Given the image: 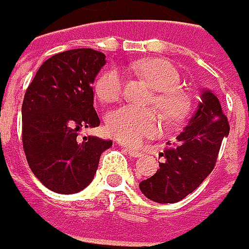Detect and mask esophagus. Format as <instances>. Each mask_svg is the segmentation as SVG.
I'll return each instance as SVG.
<instances>
[{"mask_svg": "<svg viewBox=\"0 0 249 249\" xmlns=\"http://www.w3.org/2000/svg\"><path fill=\"white\" fill-rule=\"evenodd\" d=\"M124 151L129 154L130 157H133V158H139L141 157V152H139L137 149H130V148H124Z\"/></svg>", "mask_w": 249, "mask_h": 249, "instance_id": "34e87169", "label": "esophagus"}]
</instances>
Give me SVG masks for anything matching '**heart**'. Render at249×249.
<instances>
[{"label":"heart","instance_id":"heart-1","mask_svg":"<svg viewBox=\"0 0 249 249\" xmlns=\"http://www.w3.org/2000/svg\"><path fill=\"white\" fill-rule=\"evenodd\" d=\"M157 91L155 104L169 118H180L187 109L186 95L180 89V74L172 63L162 59H145L133 65ZM124 87V73L112 68L101 74L95 84L97 95L104 102L119 100ZM107 131L124 144H139L144 139L157 136L162 123L158 112L151 108L123 105L108 113L105 120Z\"/></svg>","mask_w":249,"mask_h":249}]
</instances>
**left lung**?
Listing matches in <instances>:
<instances>
[{
	"instance_id": "8db88e82",
	"label": "left lung",
	"mask_w": 249,
	"mask_h": 249,
	"mask_svg": "<svg viewBox=\"0 0 249 249\" xmlns=\"http://www.w3.org/2000/svg\"><path fill=\"white\" fill-rule=\"evenodd\" d=\"M230 126L219 98L204 90L196 110L176 137V144L162 152L154 176L140 183V190L158 204L178 202L191 194L213 170L222 141Z\"/></svg>"
}]
</instances>
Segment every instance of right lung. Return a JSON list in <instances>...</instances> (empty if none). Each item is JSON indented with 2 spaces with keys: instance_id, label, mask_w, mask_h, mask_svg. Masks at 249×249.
Segmentation results:
<instances>
[{
  "instance_id": "right-lung-1",
  "label": "right lung",
  "mask_w": 249,
  "mask_h": 249,
  "mask_svg": "<svg viewBox=\"0 0 249 249\" xmlns=\"http://www.w3.org/2000/svg\"><path fill=\"white\" fill-rule=\"evenodd\" d=\"M105 55L91 48L56 53L38 68L22 105V139L27 163L44 186L74 194L90 184L101 154L112 141L79 139V131L100 126L92 84Z\"/></svg>"
}]
</instances>
